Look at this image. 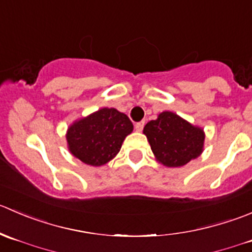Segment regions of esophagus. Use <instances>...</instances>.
<instances>
[{"label":"esophagus","mask_w":252,"mask_h":252,"mask_svg":"<svg viewBox=\"0 0 252 252\" xmlns=\"http://www.w3.org/2000/svg\"><path fill=\"white\" fill-rule=\"evenodd\" d=\"M144 127V121H139V123L134 124V129H136L137 132H141L142 129H143Z\"/></svg>","instance_id":"esophagus-1"}]
</instances>
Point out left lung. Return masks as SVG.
Wrapping results in <instances>:
<instances>
[{
	"mask_svg": "<svg viewBox=\"0 0 252 252\" xmlns=\"http://www.w3.org/2000/svg\"><path fill=\"white\" fill-rule=\"evenodd\" d=\"M152 152L166 166H183L202 153L205 133L170 111L144 126Z\"/></svg>",
	"mask_w": 252,
	"mask_h": 252,
	"instance_id": "obj_1",
	"label": "left lung"
}]
</instances>
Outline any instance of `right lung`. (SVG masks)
<instances>
[{"instance_id": "1", "label": "right lung", "mask_w": 252, "mask_h": 252, "mask_svg": "<svg viewBox=\"0 0 252 252\" xmlns=\"http://www.w3.org/2000/svg\"><path fill=\"white\" fill-rule=\"evenodd\" d=\"M133 125L125 114L104 108L68 128L67 142L71 153L83 163L100 166L120 152Z\"/></svg>"}]
</instances>
